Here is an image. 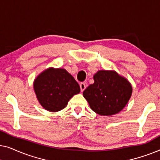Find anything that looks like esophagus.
<instances>
[{"label":"esophagus","instance_id":"esophagus-1","mask_svg":"<svg viewBox=\"0 0 160 160\" xmlns=\"http://www.w3.org/2000/svg\"><path fill=\"white\" fill-rule=\"evenodd\" d=\"M86 84H85V83L84 82H82L80 84V89H81V92H83L84 90L85 89H86Z\"/></svg>","mask_w":160,"mask_h":160}]
</instances>
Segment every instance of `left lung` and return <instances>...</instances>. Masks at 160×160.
<instances>
[{
	"label": "left lung",
	"mask_w": 160,
	"mask_h": 160,
	"mask_svg": "<svg viewBox=\"0 0 160 160\" xmlns=\"http://www.w3.org/2000/svg\"><path fill=\"white\" fill-rule=\"evenodd\" d=\"M94 84L83 92L91 109L98 114L111 116L124 108L132 95V86L115 71H99Z\"/></svg>",
	"instance_id": "1"
}]
</instances>
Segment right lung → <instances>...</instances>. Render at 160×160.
I'll return each instance as SVG.
<instances>
[{"instance_id":"add662e5","label":"right lung","mask_w":160,"mask_h":160,"mask_svg":"<svg viewBox=\"0 0 160 160\" xmlns=\"http://www.w3.org/2000/svg\"><path fill=\"white\" fill-rule=\"evenodd\" d=\"M33 86L39 102L52 112L65 108L69 100L80 92L77 82L62 68L46 70L36 78Z\"/></svg>"}]
</instances>
